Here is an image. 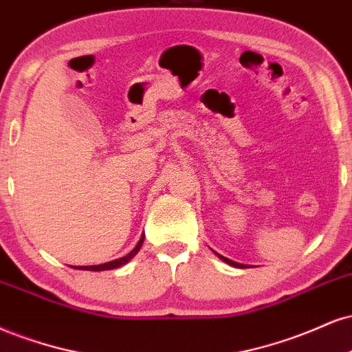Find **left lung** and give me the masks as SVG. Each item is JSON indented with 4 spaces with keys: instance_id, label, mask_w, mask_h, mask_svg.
<instances>
[{
    "instance_id": "left-lung-1",
    "label": "left lung",
    "mask_w": 352,
    "mask_h": 352,
    "mask_svg": "<svg viewBox=\"0 0 352 352\" xmlns=\"http://www.w3.org/2000/svg\"><path fill=\"white\" fill-rule=\"evenodd\" d=\"M216 254H217V252H216ZM217 257H219V258H222V260H224V262H226V263H229V265H232V267H239V268H245V265H242V263L232 262V260H230V258H226V257H222V255H219V254H217Z\"/></svg>"
}]
</instances>
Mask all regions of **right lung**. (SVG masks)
<instances>
[{
    "mask_svg": "<svg viewBox=\"0 0 352 352\" xmlns=\"http://www.w3.org/2000/svg\"><path fill=\"white\" fill-rule=\"evenodd\" d=\"M143 239H140V242L136 243V247L133 250L130 252V254L125 255V257L122 258H117V260H111V262H107V263H102V265H89V267H72V268H78V270H90V272H102V270H111V268H118L122 265H125L128 260H131L136 255V252L140 250V247H142L143 243Z\"/></svg>",
    "mask_w": 352,
    "mask_h": 352,
    "instance_id": "obj_1",
    "label": "right lung"
}]
</instances>
